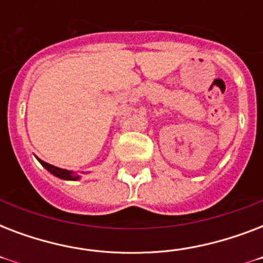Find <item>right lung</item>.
<instances>
[{"instance_id":"obj_1","label":"right lung","mask_w":263,"mask_h":263,"mask_svg":"<svg viewBox=\"0 0 263 263\" xmlns=\"http://www.w3.org/2000/svg\"><path fill=\"white\" fill-rule=\"evenodd\" d=\"M38 161L41 162V165H42L43 168L47 169V171H49L51 175H54L55 177H59V179H63V180H79L80 179L79 173L72 172V171H67V169L57 168V166H54V165L47 164V162H45V161H42V160H39V158H38Z\"/></svg>"}]
</instances>
